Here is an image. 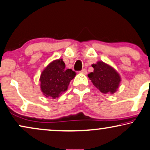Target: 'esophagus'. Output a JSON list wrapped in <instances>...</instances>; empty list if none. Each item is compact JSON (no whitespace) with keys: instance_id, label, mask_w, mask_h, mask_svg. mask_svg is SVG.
<instances>
[{"instance_id":"esophagus-1","label":"esophagus","mask_w":150,"mask_h":150,"mask_svg":"<svg viewBox=\"0 0 150 150\" xmlns=\"http://www.w3.org/2000/svg\"><path fill=\"white\" fill-rule=\"evenodd\" d=\"M80 73H82V74H84V75H86V74H87L86 69H82V70H81V71H80Z\"/></svg>"}]
</instances>
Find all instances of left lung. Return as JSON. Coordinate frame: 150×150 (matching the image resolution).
I'll return each mask as SVG.
<instances>
[{
  "mask_svg": "<svg viewBox=\"0 0 150 150\" xmlns=\"http://www.w3.org/2000/svg\"><path fill=\"white\" fill-rule=\"evenodd\" d=\"M91 66L93 72L88 76L93 84L102 93H115L121 81L120 74L114 68L102 61H98Z\"/></svg>",
  "mask_w": 150,
  "mask_h": 150,
  "instance_id": "8db88e82",
  "label": "left lung"
}]
</instances>
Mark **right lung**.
<instances>
[{
	"label": "right lung",
	"instance_id": "add662e5",
	"mask_svg": "<svg viewBox=\"0 0 150 150\" xmlns=\"http://www.w3.org/2000/svg\"><path fill=\"white\" fill-rule=\"evenodd\" d=\"M62 59L53 60L41 72L39 81L43 95L46 98L59 97L66 91L70 81L75 77V72L71 69H66Z\"/></svg>",
	"mask_w": 150,
	"mask_h": 150
}]
</instances>
